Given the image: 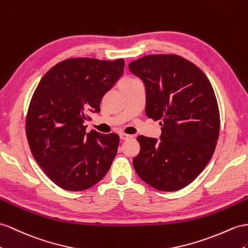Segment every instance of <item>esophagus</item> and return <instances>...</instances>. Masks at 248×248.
Instances as JSON below:
<instances>
[{"label":"esophagus","mask_w":248,"mask_h":248,"mask_svg":"<svg viewBox=\"0 0 248 248\" xmlns=\"http://www.w3.org/2000/svg\"><path fill=\"white\" fill-rule=\"evenodd\" d=\"M119 137H120V139H122V140H128V139H130V138H133V136H132V135L124 134V133H120Z\"/></svg>","instance_id":"esophagus-1"}]
</instances>
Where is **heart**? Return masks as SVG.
<instances>
[{
  "label": "heart",
  "mask_w": 248,
  "mask_h": 248,
  "mask_svg": "<svg viewBox=\"0 0 248 248\" xmlns=\"http://www.w3.org/2000/svg\"><path fill=\"white\" fill-rule=\"evenodd\" d=\"M133 80H135V79H133V78H126V79H124V80L123 81V84H124V82H130V81H133Z\"/></svg>",
  "instance_id": "1"
}]
</instances>
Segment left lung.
<instances>
[{
  "label": "left lung",
  "mask_w": 248,
  "mask_h": 248,
  "mask_svg": "<svg viewBox=\"0 0 248 248\" xmlns=\"http://www.w3.org/2000/svg\"><path fill=\"white\" fill-rule=\"evenodd\" d=\"M145 86V114L160 120L161 139L138 136L137 175L162 192L193 182L214 154L220 132L217 98L206 75L176 54H151L130 62Z\"/></svg>",
  "instance_id": "obj_1"
}]
</instances>
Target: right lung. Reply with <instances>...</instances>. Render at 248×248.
I'll list each match as a JSON object with an SVG mask.
<instances>
[{"label": "right lung", "mask_w": 248, "mask_h": 248, "mask_svg": "<svg viewBox=\"0 0 248 248\" xmlns=\"http://www.w3.org/2000/svg\"><path fill=\"white\" fill-rule=\"evenodd\" d=\"M124 61L68 59L43 76L30 100L26 135L35 161L60 187L78 192L111 168L119 136L86 132L85 122L124 73Z\"/></svg>", "instance_id": "1"}]
</instances>
